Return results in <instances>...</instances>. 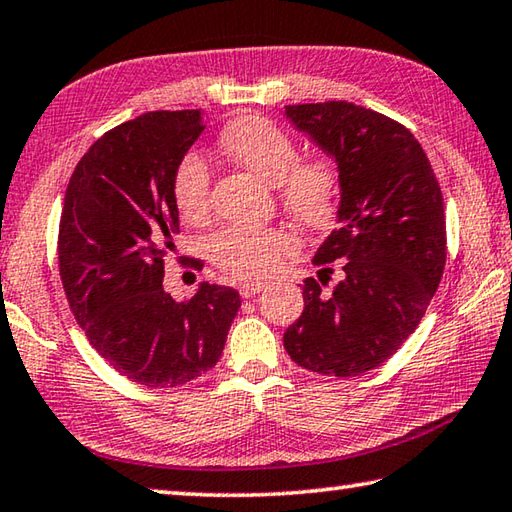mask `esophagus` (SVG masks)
<instances>
[{"mask_svg":"<svg viewBox=\"0 0 512 512\" xmlns=\"http://www.w3.org/2000/svg\"><path fill=\"white\" fill-rule=\"evenodd\" d=\"M264 291V284L262 282H244L239 284V293L241 297H255L257 293Z\"/></svg>","mask_w":512,"mask_h":512,"instance_id":"1","label":"esophagus"}]
</instances>
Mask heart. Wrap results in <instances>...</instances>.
Listing matches in <instances>:
<instances>
[{
  "label": "heart",
  "mask_w": 512,
  "mask_h": 512,
  "mask_svg": "<svg viewBox=\"0 0 512 512\" xmlns=\"http://www.w3.org/2000/svg\"><path fill=\"white\" fill-rule=\"evenodd\" d=\"M219 145L232 161L275 185L282 208L306 228H324L338 210V167L324 156L300 159L291 134L271 118L248 114L228 123ZM212 172L199 152H185L170 179L172 201L181 219L201 224L210 215ZM295 248L291 232L282 228L232 226L210 239L208 253L221 271L237 280L271 275L282 257Z\"/></svg>",
  "instance_id": "heart-1"
}]
</instances>
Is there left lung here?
<instances>
[{
    "instance_id": "obj_1",
    "label": "left lung",
    "mask_w": 512,
    "mask_h": 512,
    "mask_svg": "<svg viewBox=\"0 0 512 512\" xmlns=\"http://www.w3.org/2000/svg\"><path fill=\"white\" fill-rule=\"evenodd\" d=\"M286 118L338 163V228L313 257L304 311L284 333L291 360L360 376L412 336L445 268L443 194L410 129L345 100L286 105ZM331 261L343 280L327 292Z\"/></svg>"
}]
</instances>
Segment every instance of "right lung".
I'll return each instance as SVG.
<instances>
[{"label":"right lung","mask_w":512,"mask_h":512,"mask_svg":"<svg viewBox=\"0 0 512 512\" xmlns=\"http://www.w3.org/2000/svg\"><path fill=\"white\" fill-rule=\"evenodd\" d=\"M203 127L199 109L127 120L89 147L64 194L58 264L71 311L91 347L147 387L190 383L215 367L241 306L230 286L203 282L185 302L163 288L179 232L172 170Z\"/></svg>","instance_id":"obj_1"}]
</instances>
